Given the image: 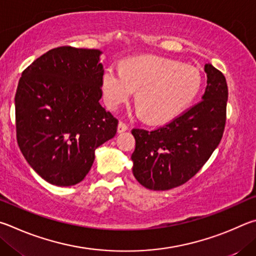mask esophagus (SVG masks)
<instances>
[{
	"mask_svg": "<svg viewBox=\"0 0 256 256\" xmlns=\"http://www.w3.org/2000/svg\"><path fill=\"white\" fill-rule=\"evenodd\" d=\"M126 130H128L127 124H124L122 121H120V122L118 124V128H116V132H118V134H122Z\"/></svg>",
	"mask_w": 256,
	"mask_h": 256,
	"instance_id": "obj_1",
	"label": "esophagus"
}]
</instances>
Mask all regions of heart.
I'll use <instances>...</instances> for the list:
<instances>
[{"instance_id": "obj_1", "label": "heart", "mask_w": 256, "mask_h": 256, "mask_svg": "<svg viewBox=\"0 0 256 256\" xmlns=\"http://www.w3.org/2000/svg\"><path fill=\"white\" fill-rule=\"evenodd\" d=\"M200 84L194 68L160 57L132 58L122 62L121 68L110 65L102 76L103 96L111 109H118L138 90L136 112L155 124L186 109L198 94Z\"/></svg>"}]
</instances>
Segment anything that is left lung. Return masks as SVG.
Returning a JSON list of instances; mask_svg holds the SVG:
<instances>
[{
    "label": "left lung",
    "instance_id": "left-lung-1",
    "mask_svg": "<svg viewBox=\"0 0 256 256\" xmlns=\"http://www.w3.org/2000/svg\"><path fill=\"white\" fill-rule=\"evenodd\" d=\"M207 88L202 100L155 130L132 129L136 148L132 173L150 190L165 191L190 180L222 140L226 122L228 88L225 76L204 65Z\"/></svg>",
    "mask_w": 256,
    "mask_h": 256
}]
</instances>
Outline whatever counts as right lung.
<instances>
[{
	"label": "right lung",
	"mask_w": 256,
	"mask_h": 256,
	"mask_svg": "<svg viewBox=\"0 0 256 256\" xmlns=\"http://www.w3.org/2000/svg\"><path fill=\"white\" fill-rule=\"evenodd\" d=\"M102 52L62 46L24 70L14 106L21 153L44 181L70 186L86 176L94 152L114 138L118 120L100 104Z\"/></svg>",
	"instance_id": "right-lung-1"
}]
</instances>
